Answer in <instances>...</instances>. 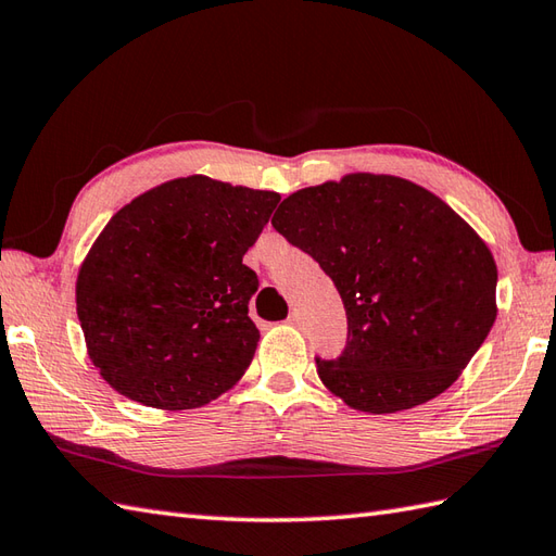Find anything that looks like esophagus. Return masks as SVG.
Segmentation results:
<instances>
[{
    "mask_svg": "<svg viewBox=\"0 0 556 556\" xmlns=\"http://www.w3.org/2000/svg\"><path fill=\"white\" fill-rule=\"evenodd\" d=\"M287 323H289L291 327H301V315H299V313H291Z\"/></svg>",
    "mask_w": 556,
    "mask_h": 556,
    "instance_id": "obj_1",
    "label": "esophagus"
}]
</instances>
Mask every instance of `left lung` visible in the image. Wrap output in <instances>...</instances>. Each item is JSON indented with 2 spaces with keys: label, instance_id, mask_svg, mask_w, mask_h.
<instances>
[{
  "label": "left lung",
  "instance_id": "left-lung-1",
  "mask_svg": "<svg viewBox=\"0 0 556 556\" xmlns=\"http://www.w3.org/2000/svg\"><path fill=\"white\" fill-rule=\"evenodd\" d=\"M271 227L332 277L349 341L317 361L346 406L384 416L452 387L497 320V263L428 188L356 172L285 198Z\"/></svg>",
  "mask_w": 556,
  "mask_h": 556
}]
</instances>
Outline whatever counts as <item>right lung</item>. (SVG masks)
Returning a JSON list of instances; mask_svg holds the SVG:
<instances>
[{
	"label": "right lung",
	"instance_id": "1",
	"mask_svg": "<svg viewBox=\"0 0 556 556\" xmlns=\"http://www.w3.org/2000/svg\"><path fill=\"white\" fill-rule=\"evenodd\" d=\"M275 191L203 174L140 193L104 224L76 277L92 365L114 392L162 410L200 408L241 380L260 332L243 255Z\"/></svg>",
	"mask_w": 556,
	"mask_h": 556
}]
</instances>
